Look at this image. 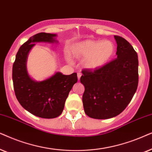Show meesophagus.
<instances>
[{
	"instance_id": "obj_1",
	"label": "esophagus",
	"mask_w": 152,
	"mask_h": 152,
	"mask_svg": "<svg viewBox=\"0 0 152 152\" xmlns=\"http://www.w3.org/2000/svg\"><path fill=\"white\" fill-rule=\"evenodd\" d=\"M81 75H82L81 73H80V72H78L77 76H78V80L80 79V76H81Z\"/></svg>"
}]
</instances>
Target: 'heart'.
Masks as SVG:
<instances>
[{
  "mask_svg": "<svg viewBox=\"0 0 152 152\" xmlns=\"http://www.w3.org/2000/svg\"><path fill=\"white\" fill-rule=\"evenodd\" d=\"M115 51V44L110 40L88 39L78 42L72 47L73 55L77 58H86L85 64L92 69L106 64L113 57Z\"/></svg>",
  "mask_w": 152,
  "mask_h": 152,
  "instance_id": "b5f03b06",
  "label": "heart"
}]
</instances>
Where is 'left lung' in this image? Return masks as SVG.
Wrapping results in <instances>:
<instances>
[{"instance_id":"1","label":"left lung","mask_w":152,"mask_h":152,"mask_svg":"<svg viewBox=\"0 0 152 152\" xmlns=\"http://www.w3.org/2000/svg\"><path fill=\"white\" fill-rule=\"evenodd\" d=\"M117 58L96 69H83V104L91 118L109 119L120 114L132 99L138 84V59L130 43L115 35Z\"/></svg>"}]
</instances>
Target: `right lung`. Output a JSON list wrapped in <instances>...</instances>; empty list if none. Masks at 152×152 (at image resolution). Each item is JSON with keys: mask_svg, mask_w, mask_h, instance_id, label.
<instances>
[{"mask_svg": "<svg viewBox=\"0 0 152 152\" xmlns=\"http://www.w3.org/2000/svg\"><path fill=\"white\" fill-rule=\"evenodd\" d=\"M56 36L46 32L32 36L20 47L13 64V86L17 100L26 110L42 118H55L61 115L69 93L78 80L76 73L63 75L57 72L41 82H36L28 76L26 59L35 42H56Z\"/></svg>", "mask_w": 152, "mask_h": 152, "instance_id": "1", "label": "right lung"}]
</instances>
